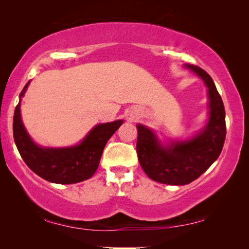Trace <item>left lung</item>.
Here are the masks:
<instances>
[{"label": "left lung", "instance_id": "8db88e82", "mask_svg": "<svg viewBox=\"0 0 249 249\" xmlns=\"http://www.w3.org/2000/svg\"><path fill=\"white\" fill-rule=\"evenodd\" d=\"M187 68L209 88L210 121L205 129L190 141L163 147L153 131L137 124L136 149L141 166L152 180L168 185H188L202 176L219 158L226 141V111L213 79L202 68L194 64H187Z\"/></svg>", "mask_w": 249, "mask_h": 249}]
</instances>
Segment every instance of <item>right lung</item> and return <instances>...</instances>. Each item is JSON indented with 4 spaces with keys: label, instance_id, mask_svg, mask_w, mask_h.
Returning <instances> with one entry per match:
<instances>
[{
    "label": "right lung",
    "instance_id": "add662e5",
    "mask_svg": "<svg viewBox=\"0 0 249 249\" xmlns=\"http://www.w3.org/2000/svg\"><path fill=\"white\" fill-rule=\"evenodd\" d=\"M29 83L20 93L22 97ZM122 120L98 124L80 145L68 148H42L34 144L20 117V102L13 115V138L29 169L40 178L54 183H76L89 179L96 172L103 149Z\"/></svg>",
    "mask_w": 249,
    "mask_h": 249
}]
</instances>
